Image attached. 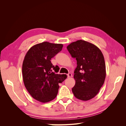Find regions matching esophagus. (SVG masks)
I'll use <instances>...</instances> for the list:
<instances>
[{
  "mask_svg": "<svg viewBox=\"0 0 126 126\" xmlns=\"http://www.w3.org/2000/svg\"><path fill=\"white\" fill-rule=\"evenodd\" d=\"M67 76H68V78H70L72 77V74L71 73H68L67 74Z\"/></svg>",
  "mask_w": 126,
  "mask_h": 126,
  "instance_id": "obj_1",
  "label": "esophagus"
}]
</instances>
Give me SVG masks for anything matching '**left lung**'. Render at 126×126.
I'll return each instance as SVG.
<instances>
[{
	"mask_svg": "<svg viewBox=\"0 0 126 126\" xmlns=\"http://www.w3.org/2000/svg\"><path fill=\"white\" fill-rule=\"evenodd\" d=\"M67 48L77 60L72 93L78 99L89 100L98 94L105 82L106 71L104 56L96 46L85 40L72 42Z\"/></svg>",
	"mask_w": 126,
	"mask_h": 126,
	"instance_id": "8db88e82",
	"label": "left lung"
}]
</instances>
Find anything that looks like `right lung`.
Wrapping results in <instances>:
<instances>
[{"label": "right lung", "instance_id": "1", "mask_svg": "<svg viewBox=\"0 0 126 126\" xmlns=\"http://www.w3.org/2000/svg\"><path fill=\"white\" fill-rule=\"evenodd\" d=\"M63 44L45 41L33 46L26 53L22 63V78L26 88L33 98L45 103L56 97L62 83L67 76L56 74L59 68L51 59L62 50Z\"/></svg>", "mask_w": 126, "mask_h": 126}]
</instances>
